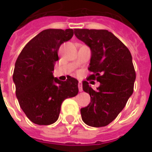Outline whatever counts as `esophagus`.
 <instances>
[{
    "instance_id": "34e87169",
    "label": "esophagus",
    "mask_w": 152,
    "mask_h": 152,
    "mask_svg": "<svg viewBox=\"0 0 152 152\" xmlns=\"http://www.w3.org/2000/svg\"><path fill=\"white\" fill-rule=\"evenodd\" d=\"M78 87H79V91H83V87H82V84H81V82L79 83Z\"/></svg>"
}]
</instances>
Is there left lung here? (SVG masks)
Listing matches in <instances>:
<instances>
[{
    "label": "left lung",
    "mask_w": 152,
    "mask_h": 152,
    "mask_svg": "<svg viewBox=\"0 0 152 152\" xmlns=\"http://www.w3.org/2000/svg\"><path fill=\"white\" fill-rule=\"evenodd\" d=\"M74 34L91 50L88 69L92 74L89 79L100 82L95 91L83 81L91 102L80 110L81 117L88 126H105L117 117L133 94L136 73L131 53L107 30L75 29Z\"/></svg>",
    "instance_id": "obj_1"
}]
</instances>
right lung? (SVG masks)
<instances>
[{"instance_id": "add662e5", "label": "right lung", "mask_w": 152, "mask_h": 152, "mask_svg": "<svg viewBox=\"0 0 152 152\" xmlns=\"http://www.w3.org/2000/svg\"><path fill=\"white\" fill-rule=\"evenodd\" d=\"M72 29H47L24 47L15 62L12 80L19 106L37 125L56 121L61 103L78 94L79 81L68 77L61 81L53 75L61 43L70 40Z\"/></svg>"}]
</instances>
